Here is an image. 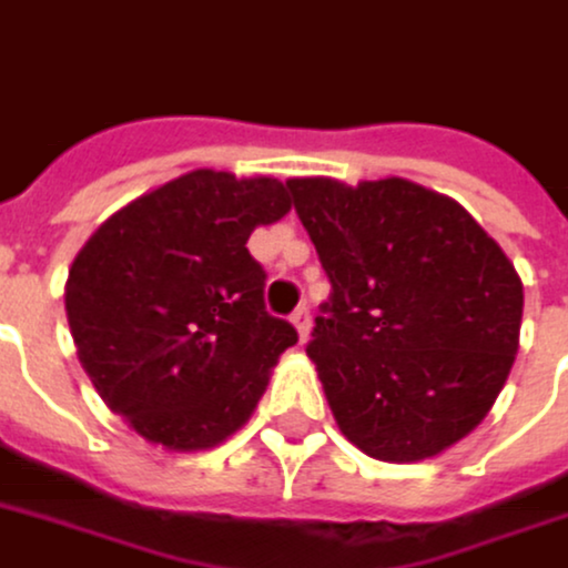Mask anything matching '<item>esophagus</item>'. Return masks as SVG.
<instances>
[{
	"instance_id": "34e87169",
	"label": "esophagus",
	"mask_w": 568,
	"mask_h": 568,
	"mask_svg": "<svg viewBox=\"0 0 568 568\" xmlns=\"http://www.w3.org/2000/svg\"><path fill=\"white\" fill-rule=\"evenodd\" d=\"M292 325H295L301 343H306V337H310V325H313V318H310V313H306V306L295 310V316H292Z\"/></svg>"
}]
</instances>
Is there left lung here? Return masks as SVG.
<instances>
[{
  "mask_svg": "<svg viewBox=\"0 0 568 568\" xmlns=\"http://www.w3.org/2000/svg\"><path fill=\"white\" fill-rule=\"evenodd\" d=\"M285 186L334 288L306 355L339 434L385 464L443 455L485 422L511 373L515 264L455 199L413 180Z\"/></svg>",
  "mask_w": 568,
  "mask_h": 568,
  "instance_id": "1",
  "label": "left lung"
}]
</instances>
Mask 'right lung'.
<instances>
[{"mask_svg": "<svg viewBox=\"0 0 568 568\" xmlns=\"http://www.w3.org/2000/svg\"><path fill=\"white\" fill-rule=\"evenodd\" d=\"M292 210L283 180L195 168L92 231L65 280L78 358L134 434L207 452L250 422L297 334L264 313L246 250Z\"/></svg>", "mask_w": 568, "mask_h": 568, "instance_id": "right-lung-1", "label": "right lung"}]
</instances>
